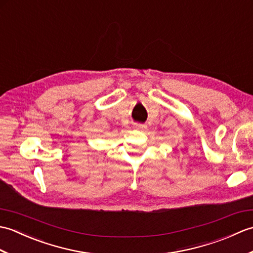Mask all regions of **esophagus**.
Instances as JSON below:
<instances>
[{"label": "esophagus", "mask_w": 253, "mask_h": 253, "mask_svg": "<svg viewBox=\"0 0 253 253\" xmlns=\"http://www.w3.org/2000/svg\"><path fill=\"white\" fill-rule=\"evenodd\" d=\"M135 128H137V129H146L147 126L144 125V124H141V123H138L135 125Z\"/></svg>", "instance_id": "34e87169"}]
</instances>
